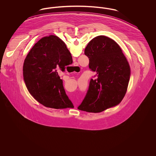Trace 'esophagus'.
<instances>
[{
  "label": "esophagus",
  "mask_w": 156,
  "mask_h": 156,
  "mask_svg": "<svg viewBox=\"0 0 156 156\" xmlns=\"http://www.w3.org/2000/svg\"><path fill=\"white\" fill-rule=\"evenodd\" d=\"M74 67H78V64H74Z\"/></svg>",
  "instance_id": "esophagus-1"
}]
</instances>
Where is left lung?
Listing matches in <instances>:
<instances>
[{
    "label": "left lung",
    "instance_id": "obj_1",
    "mask_svg": "<svg viewBox=\"0 0 156 156\" xmlns=\"http://www.w3.org/2000/svg\"><path fill=\"white\" fill-rule=\"evenodd\" d=\"M85 54L97 79L90 80L78 109L98 113L118 105L126 94L130 75L129 62L119 45L109 37L99 36L89 41Z\"/></svg>",
    "mask_w": 156,
    "mask_h": 156
}]
</instances>
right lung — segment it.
Segmentation results:
<instances>
[{
    "label": "right lung",
    "instance_id": "obj_1",
    "mask_svg": "<svg viewBox=\"0 0 156 156\" xmlns=\"http://www.w3.org/2000/svg\"><path fill=\"white\" fill-rule=\"evenodd\" d=\"M73 63L64 42L54 35L43 37L28 53L23 64V78L30 94L45 107L73 108L58 71Z\"/></svg>",
    "mask_w": 156,
    "mask_h": 156
}]
</instances>
